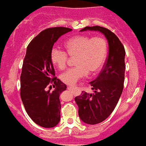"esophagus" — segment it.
I'll return each instance as SVG.
<instances>
[{"label":"esophagus","mask_w":146,"mask_h":146,"mask_svg":"<svg viewBox=\"0 0 146 146\" xmlns=\"http://www.w3.org/2000/svg\"><path fill=\"white\" fill-rule=\"evenodd\" d=\"M67 88L69 90H71V89H73V86H70V85H68L67 86ZM75 95H79L80 94V93H81V91L79 89H78V88H76V89L75 90Z\"/></svg>","instance_id":"34e87169"}]
</instances>
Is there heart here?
I'll list each match as a JSON object with an SVG mask.
<instances>
[{"label":"heart","mask_w":146,"mask_h":146,"mask_svg":"<svg viewBox=\"0 0 146 146\" xmlns=\"http://www.w3.org/2000/svg\"><path fill=\"white\" fill-rule=\"evenodd\" d=\"M65 48L67 53L58 47H53L50 52V59L58 69L63 70L67 67L68 55L76 57V67L70 68L60 76L61 81L67 85L75 84L88 72H98L104 66L107 54V42L102 36L77 35L65 42Z\"/></svg>","instance_id":"obj_1"}]
</instances>
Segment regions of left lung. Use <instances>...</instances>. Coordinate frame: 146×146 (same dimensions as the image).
<instances>
[{
    "mask_svg": "<svg viewBox=\"0 0 146 146\" xmlns=\"http://www.w3.org/2000/svg\"><path fill=\"white\" fill-rule=\"evenodd\" d=\"M87 30L101 32L109 44L106 63L96 79L90 82L94 93L82 92L75 98L81 120L86 124H96L104 121L111 115L121 95L124 88L125 50L118 36L107 28L87 26L81 31Z\"/></svg>",
    "mask_w": 146,
    "mask_h": 146,
    "instance_id": "left-lung-1",
    "label": "left lung"
}]
</instances>
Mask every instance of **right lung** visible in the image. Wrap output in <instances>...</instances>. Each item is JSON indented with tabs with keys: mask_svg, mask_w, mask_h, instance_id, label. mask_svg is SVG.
<instances>
[{
	"mask_svg": "<svg viewBox=\"0 0 146 146\" xmlns=\"http://www.w3.org/2000/svg\"><path fill=\"white\" fill-rule=\"evenodd\" d=\"M71 31L64 27L47 28L35 36L27 47L20 76V95L29 117L43 127L56 126L61 119L59 96L67 85L54 76L50 52L58 39ZM51 84L55 88L52 92L46 90Z\"/></svg>",
	"mask_w": 146,
	"mask_h": 146,
	"instance_id": "1",
	"label": "right lung"
}]
</instances>
